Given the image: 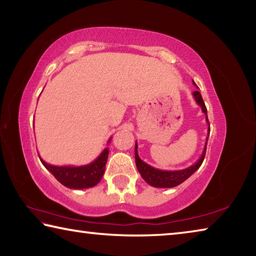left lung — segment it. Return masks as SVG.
I'll return each mask as SVG.
<instances>
[{
    "label": "left lung",
    "instance_id": "obj_1",
    "mask_svg": "<svg viewBox=\"0 0 256 256\" xmlns=\"http://www.w3.org/2000/svg\"><path fill=\"white\" fill-rule=\"evenodd\" d=\"M193 84H196V82H193ZM193 96H194V98H196V102H198V105L201 106L202 112L206 114V122H208V124H209V120H208V115H206V107L204 105V102H203L201 94L196 90V92H193ZM208 131H209V133H210V124H209V128H208ZM208 138H209V136H206V141H208ZM206 144H208V142H206V146H204V149H203L202 156L196 164H192V166L188 167V168H185V170H174V172L156 170V168L149 166L148 164L142 162L140 157H138V144H136V168H138V172L141 174L142 178H144L149 185L154 186V188H175V186L182 184L184 180H188L190 175L194 174V172H196L198 170V168H200V166L202 164L203 160H204V157H206Z\"/></svg>",
    "mask_w": 256,
    "mask_h": 256
}]
</instances>
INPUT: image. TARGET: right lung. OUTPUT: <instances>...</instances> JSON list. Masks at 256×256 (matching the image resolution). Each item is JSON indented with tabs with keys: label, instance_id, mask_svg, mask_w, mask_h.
I'll return each instance as SVG.
<instances>
[{
	"label": "right lung",
	"instance_id": "add662e5",
	"mask_svg": "<svg viewBox=\"0 0 256 256\" xmlns=\"http://www.w3.org/2000/svg\"><path fill=\"white\" fill-rule=\"evenodd\" d=\"M108 152H110V150L106 148L94 162L86 164V166L79 167L53 166V164L45 162L42 159H40V162L60 184H63L68 188L82 190L92 188V186L97 185L100 182L104 172H105Z\"/></svg>",
	"mask_w": 256,
	"mask_h": 256
}]
</instances>
